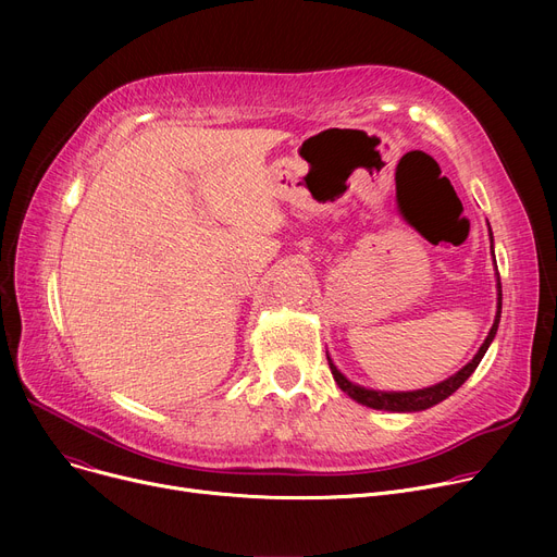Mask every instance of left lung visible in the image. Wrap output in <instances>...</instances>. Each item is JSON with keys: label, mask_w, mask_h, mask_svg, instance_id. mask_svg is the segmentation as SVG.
Returning a JSON list of instances; mask_svg holds the SVG:
<instances>
[{"label": "left lung", "mask_w": 557, "mask_h": 557, "mask_svg": "<svg viewBox=\"0 0 557 557\" xmlns=\"http://www.w3.org/2000/svg\"><path fill=\"white\" fill-rule=\"evenodd\" d=\"M492 237V232H490ZM496 288H499V307H496V318H494V325L485 338V343L481 345V349L476 352V357L467 363L462 370H458L454 376L445 379L443 384H435L431 388H422V391H413V393H382V391H368V388H361L352 382H347V379L336 370V366L332 363V359L327 357L330 361V370L334 374V382L338 384V388L343 393H347L349 397H352L355 401L363 404V406H370V408H379V411H399V413H411V411H424V408H431L435 406L437 401L447 399L451 393H456L467 379H470V374L479 368L483 355L487 352V347L496 334V330H499V320H502V280H496Z\"/></svg>", "instance_id": "8db88e82"}]
</instances>
